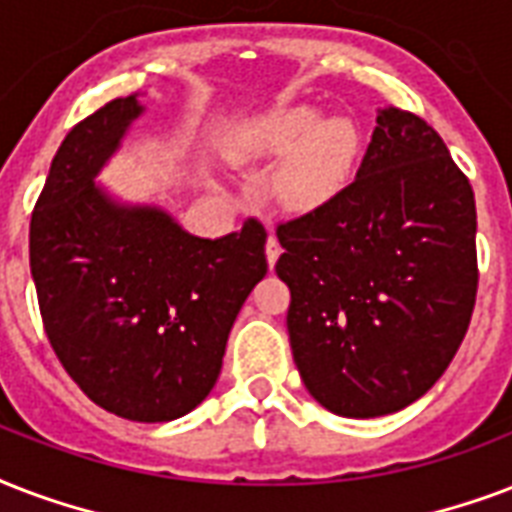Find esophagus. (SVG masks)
<instances>
[{
    "mask_svg": "<svg viewBox=\"0 0 512 512\" xmlns=\"http://www.w3.org/2000/svg\"><path fill=\"white\" fill-rule=\"evenodd\" d=\"M277 256H280V243H277L275 232L269 229V237H267V261H269V267H275Z\"/></svg>",
    "mask_w": 512,
    "mask_h": 512,
    "instance_id": "34e87169",
    "label": "esophagus"
}]
</instances>
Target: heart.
I'll return each mask as SVG.
<instances>
[{
  "label": "heart",
  "mask_w": 512,
  "mask_h": 512,
  "mask_svg": "<svg viewBox=\"0 0 512 512\" xmlns=\"http://www.w3.org/2000/svg\"><path fill=\"white\" fill-rule=\"evenodd\" d=\"M240 152L248 157H283L291 152L277 173V197L293 211H312L350 184L360 133L344 117L320 122V114L310 106H291L245 128Z\"/></svg>",
  "instance_id": "1"
}]
</instances>
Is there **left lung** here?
Returning <instances> with one entry per match:
<instances>
[{
	"label": "left lung",
	"instance_id": "obj_1",
	"mask_svg": "<svg viewBox=\"0 0 512 512\" xmlns=\"http://www.w3.org/2000/svg\"><path fill=\"white\" fill-rule=\"evenodd\" d=\"M277 240L293 360L320 406L384 417L441 379L478 293L475 197L422 117L382 109L355 181Z\"/></svg>",
	"mask_w": 512,
	"mask_h": 512
}]
</instances>
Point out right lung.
Here are the masks:
<instances>
[{
	"label": "right lung",
	"instance_id": "obj_1",
	"mask_svg": "<svg viewBox=\"0 0 512 512\" xmlns=\"http://www.w3.org/2000/svg\"><path fill=\"white\" fill-rule=\"evenodd\" d=\"M141 114L114 98L63 138L31 211L29 261L50 347L122 419L170 422L219 379L237 312L267 275L259 219L202 240L154 208L114 205L93 176Z\"/></svg>",
	"mask_w": 512,
	"mask_h": 512
}]
</instances>
